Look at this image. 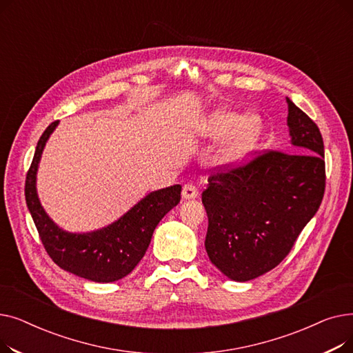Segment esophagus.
<instances>
[{
	"mask_svg": "<svg viewBox=\"0 0 353 353\" xmlns=\"http://www.w3.org/2000/svg\"><path fill=\"white\" fill-rule=\"evenodd\" d=\"M199 194L197 189L193 186V184H184L183 186V190H181V197L184 200H192V199H196Z\"/></svg>",
	"mask_w": 353,
	"mask_h": 353,
	"instance_id": "1",
	"label": "esophagus"
}]
</instances>
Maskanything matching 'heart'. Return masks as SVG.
Here are the masks:
<instances>
[{"label":"heart","mask_w":353,"mask_h":353,"mask_svg":"<svg viewBox=\"0 0 353 353\" xmlns=\"http://www.w3.org/2000/svg\"><path fill=\"white\" fill-rule=\"evenodd\" d=\"M200 134L209 140L226 137L216 153V164L233 167L243 163L254 152L263 134V120L254 113L242 116L236 111L216 108L203 119Z\"/></svg>","instance_id":"obj_1"}]
</instances>
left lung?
Listing matches in <instances>:
<instances>
[{
	"label": "left lung",
	"mask_w": 353,
	"mask_h": 353,
	"mask_svg": "<svg viewBox=\"0 0 353 353\" xmlns=\"http://www.w3.org/2000/svg\"><path fill=\"white\" fill-rule=\"evenodd\" d=\"M289 153L269 152L243 167L213 174L203 192L210 262L234 282L279 265L325 193V150L318 125L286 97Z\"/></svg>",
	"instance_id": "8db88e82"
}]
</instances>
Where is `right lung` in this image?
I'll use <instances>...</instances> for the list:
<instances>
[{"instance_id":"right-lung-1","label":"right lung","mask_w":353,"mask_h":353,"mask_svg":"<svg viewBox=\"0 0 353 353\" xmlns=\"http://www.w3.org/2000/svg\"><path fill=\"white\" fill-rule=\"evenodd\" d=\"M60 121L51 123L37 144L26 180V201L50 257L61 269L97 283L123 279L145 254L159 221L180 203L181 186L150 192L121 217L101 229L76 233L61 229L37 193V172L44 147Z\"/></svg>"}]
</instances>
